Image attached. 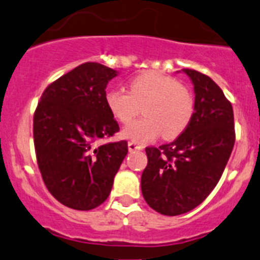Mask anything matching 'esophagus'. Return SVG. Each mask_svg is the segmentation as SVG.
<instances>
[{
	"mask_svg": "<svg viewBox=\"0 0 260 260\" xmlns=\"http://www.w3.org/2000/svg\"><path fill=\"white\" fill-rule=\"evenodd\" d=\"M144 146L140 145V144L135 143V141H129L128 143V149H129V152H135V150H140V149H143Z\"/></svg>",
	"mask_w": 260,
	"mask_h": 260,
	"instance_id": "1",
	"label": "esophagus"
}]
</instances>
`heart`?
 I'll use <instances>...</instances> for the list:
<instances>
[{
	"label": "heart",
	"mask_w": 260,
	"mask_h": 260,
	"mask_svg": "<svg viewBox=\"0 0 260 260\" xmlns=\"http://www.w3.org/2000/svg\"><path fill=\"white\" fill-rule=\"evenodd\" d=\"M112 116L127 124L140 114L144 116L124 128L123 136L135 143H149L162 133L165 140L179 137L195 114V99L188 87L174 77L146 71L132 78L129 91L112 89L106 94Z\"/></svg>",
	"instance_id": "heart-1"
}]
</instances>
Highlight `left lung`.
<instances>
[{
	"mask_svg": "<svg viewBox=\"0 0 260 260\" xmlns=\"http://www.w3.org/2000/svg\"><path fill=\"white\" fill-rule=\"evenodd\" d=\"M195 89V114L177 140L145 148L148 165L141 191L149 207L166 216L196 208L213 191L224 173L236 141L232 103L212 80L183 69Z\"/></svg>",
	"mask_w": 260,
	"mask_h": 260,
	"instance_id": "8db88e82",
	"label": "left lung"
}]
</instances>
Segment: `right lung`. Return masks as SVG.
Returning a JSON list of instances; mask_svg holds the SVG:
<instances>
[{
  "mask_svg": "<svg viewBox=\"0 0 260 260\" xmlns=\"http://www.w3.org/2000/svg\"><path fill=\"white\" fill-rule=\"evenodd\" d=\"M116 71L85 62L43 91L34 114V144L43 182L69 208L90 211L111 192L128 153L125 140L95 146L119 132L106 105V86Z\"/></svg>",
  "mask_w": 260,
  "mask_h": 260,
  "instance_id": "right-lung-1",
  "label": "right lung"
}]
</instances>
